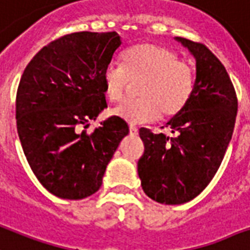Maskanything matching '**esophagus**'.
Segmentation results:
<instances>
[{
	"instance_id": "esophagus-1",
	"label": "esophagus",
	"mask_w": 250,
	"mask_h": 250,
	"mask_svg": "<svg viewBox=\"0 0 250 250\" xmlns=\"http://www.w3.org/2000/svg\"><path fill=\"white\" fill-rule=\"evenodd\" d=\"M138 132H139V129H138V127H135V125H129V133H131V135H138Z\"/></svg>"
}]
</instances>
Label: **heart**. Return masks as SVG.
I'll return each mask as SVG.
<instances>
[{"instance_id": "1", "label": "heart", "mask_w": 250, "mask_h": 250, "mask_svg": "<svg viewBox=\"0 0 250 250\" xmlns=\"http://www.w3.org/2000/svg\"><path fill=\"white\" fill-rule=\"evenodd\" d=\"M136 100L119 104L114 114L129 123L173 117L186 106L194 89V70L163 45L143 43L127 49L121 64H108L102 73L104 95L123 100L129 83H138Z\"/></svg>"}]
</instances>
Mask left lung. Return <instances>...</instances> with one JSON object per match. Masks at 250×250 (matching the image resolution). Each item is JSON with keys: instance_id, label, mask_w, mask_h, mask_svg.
<instances>
[{"instance_id": "8db88e82", "label": "left lung", "mask_w": 250, "mask_h": 250, "mask_svg": "<svg viewBox=\"0 0 250 250\" xmlns=\"http://www.w3.org/2000/svg\"><path fill=\"white\" fill-rule=\"evenodd\" d=\"M197 62L190 100L167 122L176 136L140 128L144 153L138 173L144 193L163 205H182L206 188L226 155L237 114V97L226 68L205 44L176 38Z\"/></svg>"}]
</instances>
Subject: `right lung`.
I'll return each mask as SVG.
<instances>
[{"label": "right lung", "mask_w": 250, "mask_h": 250, "mask_svg": "<svg viewBox=\"0 0 250 250\" xmlns=\"http://www.w3.org/2000/svg\"><path fill=\"white\" fill-rule=\"evenodd\" d=\"M122 44L117 32H73L32 57L19 81L15 117L28 165L49 193L83 199L102 185L104 170L129 132L111 117L81 131L107 107L102 73Z\"/></svg>", "instance_id": "1"}]
</instances>
